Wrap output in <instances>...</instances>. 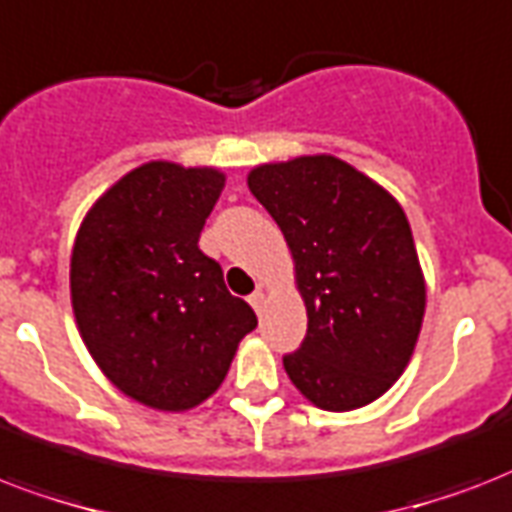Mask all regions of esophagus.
Here are the masks:
<instances>
[{
  "label": "esophagus",
  "instance_id": "1",
  "mask_svg": "<svg viewBox=\"0 0 512 512\" xmlns=\"http://www.w3.org/2000/svg\"><path fill=\"white\" fill-rule=\"evenodd\" d=\"M248 301H251L253 310L261 312V310H264V301H267V293L261 291V288H256V291H253L251 296H248Z\"/></svg>",
  "mask_w": 512,
  "mask_h": 512
}]
</instances>
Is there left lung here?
<instances>
[{
	"label": "left lung",
	"mask_w": 512,
	"mask_h": 512,
	"mask_svg": "<svg viewBox=\"0 0 512 512\" xmlns=\"http://www.w3.org/2000/svg\"><path fill=\"white\" fill-rule=\"evenodd\" d=\"M248 186L285 235L307 304V336L283 355L285 371L326 411L366 406L403 374L425 315L406 213L328 154L261 165Z\"/></svg>",
	"instance_id": "8db88e82"
}]
</instances>
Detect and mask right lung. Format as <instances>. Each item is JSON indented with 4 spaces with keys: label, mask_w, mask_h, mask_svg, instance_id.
<instances>
[{
    "label": "right lung",
    "mask_w": 512,
    "mask_h": 512,
    "mask_svg": "<svg viewBox=\"0 0 512 512\" xmlns=\"http://www.w3.org/2000/svg\"><path fill=\"white\" fill-rule=\"evenodd\" d=\"M221 189L219 170L149 162L117 181L79 227L71 253L79 334L101 371L144 406L202 403L259 323L197 245Z\"/></svg>",
    "instance_id": "obj_1"
}]
</instances>
